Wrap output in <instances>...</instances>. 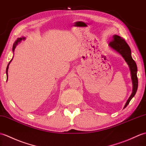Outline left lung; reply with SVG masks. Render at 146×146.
<instances>
[{
    "mask_svg": "<svg viewBox=\"0 0 146 146\" xmlns=\"http://www.w3.org/2000/svg\"><path fill=\"white\" fill-rule=\"evenodd\" d=\"M109 45L111 48L116 50L117 52L121 54V56L124 58L125 61L127 62L131 70V78L132 81H133V93H132L130 97L129 98L128 100L127 101V102L124 107V108H125L129 104V103L132 98L134 96L137 90L138 79L137 76V65L135 61L131 56V51L130 47L129 46L128 44L126 42L124 38L118 35H114L113 36V39L111 40V41L110 42Z\"/></svg>",
    "mask_w": 146,
    "mask_h": 146,
    "instance_id": "obj_1",
    "label": "left lung"
}]
</instances>
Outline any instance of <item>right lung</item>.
<instances>
[{
  "label": "right lung",
  "mask_w": 146,
  "mask_h": 146,
  "mask_svg": "<svg viewBox=\"0 0 146 146\" xmlns=\"http://www.w3.org/2000/svg\"><path fill=\"white\" fill-rule=\"evenodd\" d=\"M25 39V37H22V38H17V40H16V42L13 43V48H12V50H13V52H14V50H15V47H16V45H17L18 44V43L19 42H20V41H21V40H24ZM12 60V59L10 61V62L9 63V64H8V65H7V69H6V74H7V77L8 78V73H7V72H8V68H9V64H10V63H11V61Z\"/></svg>",
  "instance_id": "right-lung-1"
}]
</instances>
